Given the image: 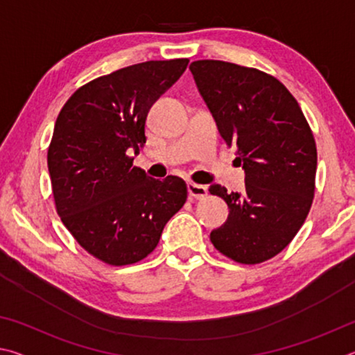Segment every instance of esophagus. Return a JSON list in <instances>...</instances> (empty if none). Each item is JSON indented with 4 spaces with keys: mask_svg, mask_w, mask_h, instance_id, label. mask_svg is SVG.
Returning a JSON list of instances; mask_svg holds the SVG:
<instances>
[{
    "mask_svg": "<svg viewBox=\"0 0 355 355\" xmlns=\"http://www.w3.org/2000/svg\"><path fill=\"white\" fill-rule=\"evenodd\" d=\"M188 194L191 199L200 200V199H205V197L208 196V189H207V186H202L197 183H188Z\"/></svg>",
    "mask_w": 355,
    "mask_h": 355,
    "instance_id": "esophagus-1",
    "label": "esophagus"
}]
</instances>
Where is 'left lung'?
Wrapping results in <instances>:
<instances>
[{
  "label": "left lung",
  "instance_id": "8db88e82",
  "mask_svg": "<svg viewBox=\"0 0 355 355\" xmlns=\"http://www.w3.org/2000/svg\"><path fill=\"white\" fill-rule=\"evenodd\" d=\"M189 69L235 159L243 192L209 186L230 208L209 239L222 255L258 264L280 254L307 219L315 196L316 144L296 98L277 78L243 65L202 59Z\"/></svg>",
  "mask_w": 355,
  "mask_h": 355
}]
</instances>
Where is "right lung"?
Instances as JSON below:
<instances>
[{
  "mask_svg": "<svg viewBox=\"0 0 355 355\" xmlns=\"http://www.w3.org/2000/svg\"><path fill=\"white\" fill-rule=\"evenodd\" d=\"M188 62L147 61L95 78L56 119L46 155L56 211L76 243L111 266L152 254L188 199L182 178H150L128 155L146 144L148 110Z\"/></svg>",
  "mask_w": 355,
  "mask_h": 355,
  "instance_id": "1",
  "label": "right lung"
}]
</instances>
